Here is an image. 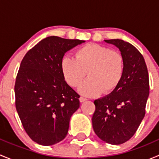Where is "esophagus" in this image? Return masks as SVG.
I'll return each instance as SVG.
<instances>
[{"mask_svg":"<svg viewBox=\"0 0 159 159\" xmlns=\"http://www.w3.org/2000/svg\"><path fill=\"white\" fill-rule=\"evenodd\" d=\"M79 100H80V102H85L86 100H87V98H84V97H80Z\"/></svg>","mask_w":159,"mask_h":159,"instance_id":"1","label":"esophagus"}]
</instances>
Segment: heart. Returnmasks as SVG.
<instances>
[{
    "label": "heart",
    "instance_id": "heart-1",
    "mask_svg": "<svg viewBox=\"0 0 159 159\" xmlns=\"http://www.w3.org/2000/svg\"><path fill=\"white\" fill-rule=\"evenodd\" d=\"M75 59L63 57L61 70L64 77L71 87L81 84V94L88 96L111 92L117 88L124 73V58L119 52L95 43H89L78 48Z\"/></svg>",
    "mask_w": 159,
    "mask_h": 159
}]
</instances>
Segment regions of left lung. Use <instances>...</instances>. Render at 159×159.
<instances>
[{
  "label": "left lung",
  "instance_id": "obj_1",
  "mask_svg": "<svg viewBox=\"0 0 159 159\" xmlns=\"http://www.w3.org/2000/svg\"><path fill=\"white\" fill-rule=\"evenodd\" d=\"M105 41L119 48L124 58V73L110 94L94 102L92 126L102 141L120 145L134 135L145 115L148 73L143 56L134 46L121 39Z\"/></svg>",
  "mask_w": 159,
  "mask_h": 159
}]
</instances>
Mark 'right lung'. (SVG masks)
Instances as JSON below:
<instances>
[{
  "label": "right lung",
  "mask_w": 159,
  "mask_h": 159,
  "mask_svg": "<svg viewBox=\"0 0 159 159\" xmlns=\"http://www.w3.org/2000/svg\"><path fill=\"white\" fill-rule=\"evenodd\" d=\"M84 42L51 36L30 49L16 77L15 106L28 136L41 145L66 137L70 118L80 106V95L65 81V53Z\"/></svg>",
  "instance_id": "add662e5"
}]
</instances>
